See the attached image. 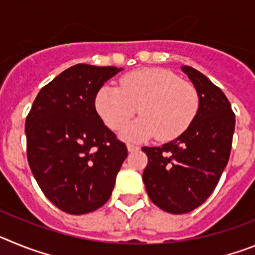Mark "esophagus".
Segmentation results:
<instances>
[{
    "label": "esophagus",
    "mask_w": 255,
    "mask_h": 255,
    "mask_svg": "<svg viewBox=\"0 0 255 255\" xmlns=\"http://www.w3.org/2000/svg\"><path fill=\"white\" fill-rule=\"evenodd\" d=\"M128 149H129V152H134V150L139 149V145H136V144H132V143H128Z\"/></svg>",
    "instance_id": "34e87169"
}]
</instances>
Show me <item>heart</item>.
I'll return each instance as SVG.
<instances>
[{
  "instance_id": "obj_1",
  "label": "heart",
  "mask_w": 255,
  "mask_h": 255,
  "mask_svg": "<svg viewBox=\"0 0 255 255\" xmlns=\"http://www.w3.org/2000/svg\"><path fill=\"white\" fill-rule=\"evenodd\" d=\"M198 107L197 89L164 69L135 70L121 78L120 88L106 85L96 96L97 112L110 129H121L138 111L143 115L124 130L132 139L172 140L190 126Z\"/></svg>"
}]
</instances>
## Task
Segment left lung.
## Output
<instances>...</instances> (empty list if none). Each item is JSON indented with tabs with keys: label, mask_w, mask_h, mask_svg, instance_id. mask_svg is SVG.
<instances>
[{
	"label": "left lung",
	"mask_w": 255,
	"mask_h": 255,
	"mask_svg": "<svg viewBox=\"0 0 255 255\" xmlns=\"http://www.w3.org/2000/svg\"><path fill=\"white\" fill-rule=\"evenodd\" d=\"M182 71L194 84L199 108L188 129L162 147H143L148 197L163 211L184 215L203 204L217 186L230 158L235 114L220 88L190 66Z\"/></svg>",
	"instance_id": "1"
}]
</instances>
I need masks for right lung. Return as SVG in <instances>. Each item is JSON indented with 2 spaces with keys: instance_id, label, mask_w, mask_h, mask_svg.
<instances>
[{
  "instance_id": "add662e5",
  "label": "right lung",
  "mask_w": 255,
  "mask_h": 255,
  "mask_svg": "<svg viewBox=\"0 0 255 255\" xmlns=\"http://www.w3.org/2000/svg\"><path fill=\"white\" fill-rule=\"evenodd\" d=\"M121 69L79 64L44 85L26 116V155L40 190L61 211L89 213L110 199L128 148L103 124L96 96Z\"/></svg>"
}]
</instances>
